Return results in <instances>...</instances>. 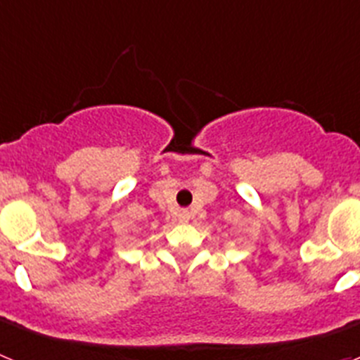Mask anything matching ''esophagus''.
<instances>
[{"label": "esophagus", "mask_w": 360, "mask_h": 360, "mask_svg": "<svg viewBox=\"0 0 360 360\" xmlns=\"http://www.w3.org/2000/svg\"><path fill=\"white\" fill-rule=\"evenodd\" d=\"M189 212H187V211H180V214H178V218H180V219H182V221H187V219H189Z\"/></svg>", "instance_id": "esophagus-1"}]
</instances>
